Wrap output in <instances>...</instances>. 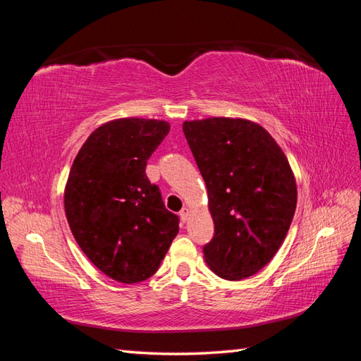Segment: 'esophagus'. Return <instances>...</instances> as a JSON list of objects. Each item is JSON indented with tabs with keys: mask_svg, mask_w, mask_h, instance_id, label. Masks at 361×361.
Segmentation results:
<instances>
[{
	"mask_svg": "<svg viewBox=\"0 0 361 361\" xmlns=\"http://www.w3.org/2000/svg\"><path fill=\"white\" fill-rule=\"evenodd\" d=\"M188 217H189V209H188V208H183V209L180 211V219H181L183 221H186Z\"/></svg>",
	"mask_w": 361,
	"mask_h": 361,
	"instance_id": "1",
	"label": "esophagus"
}]
</instances>
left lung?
Masks as SVG:
<instances>
[{
    "label": "left lung",
    "mask_w": 361,
    "mask_h": 361,
    "mask_svg": "<svg viewBox=\"0 0 361 361\" xmlns=\"http://www.w3.org/2000/svg\"><path fill=\"white\" fill-rule=\"evenodd\" d=\"M206 183L214 237L203 247L217 276L240 281L278 252L296 209L288 159L265 128L247 119L209 118L183 124Z\"/></svg>",
    "instance_id": "8db88e82"
}]
</instances>
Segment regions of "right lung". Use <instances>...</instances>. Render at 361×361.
I'll return each mask as SVG.
<instances>
[{
    "label": "right lung",
    "mask_w": 361,
    "mask_h": 361,
    "mask_svg": "<svg viewBox=\"0 0 361 361\" xmlns=\"http://www.w3.org/2000/svg\"><path fill=\"white\" fill-rule=\"evenodd\" d=\"M171 126L122 118L96 128L68 176L65 212L75 242L109 278L136 283L157 273L178 234L145 166Z\"/></svg>",
    "instance_id": "add662e5"
}]
</instances>
